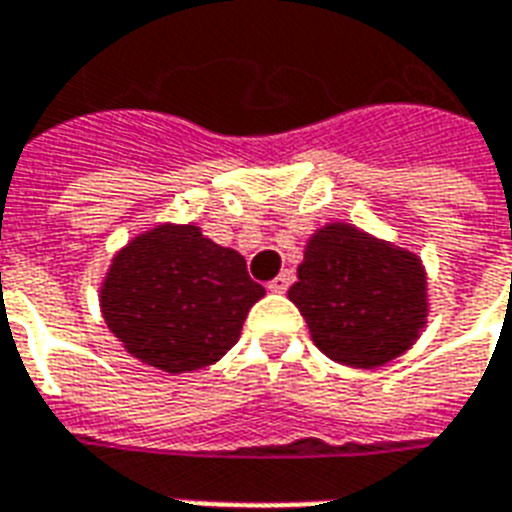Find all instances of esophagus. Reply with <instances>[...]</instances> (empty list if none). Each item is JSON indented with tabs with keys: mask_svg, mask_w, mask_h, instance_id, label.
<instances>
[{
	"mask_svg": "<svg viewBox=\"0 0 512 512\" xmlns=\"http://www.w3.org/2000/svg\"><path fill=\"white\" fill-rule=\"evenodd\" d=\"M294 283V272L283 270L275 280H270V291H286L288 286Z\"/></svg>",
	"mask_w": 512,
	"mask_h": 512,
	"instance_id": "34e87169",
	"label": "esophagus"
}]
</instances>
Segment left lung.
I'll return each mask as SVG.
<instances>
[{
  "mask_svg": "<svg viewBox=\"0 0 512 512\" xmlns=\"http://www.w3.org/2000/svg\"><path fill=\"white\" fill-rule=\"evenodd\" d=\"M288 299L313 343L340 364L380 367L407 351L426 321V280L413 253L332 224L307 242Z\"/></svg>",
  "mask_w": 512,
  "mask_h": 512,
  "instance_id": "8db88e82",
  "label": "left lung"
}]
</instances>
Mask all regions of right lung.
Returning a JSON list of instances; mask_svg holds the SVG:
<instances>
[{"label":"right lung","instance_id":"add662e5","mask_svg":"<svg viewBox=\"0 0 512 512\" xmlns=\"http://www.w3.org/2000/svg\"><path fill=\"white\" fill-rule=\"evenodd\" d=\"M261 297L240 253L205 240L197 226L167 224L115 256L102 313L132 356L180 375L221 359Z\"/></svg>","mask_w":512,"mask_h":512}]
</instances>
